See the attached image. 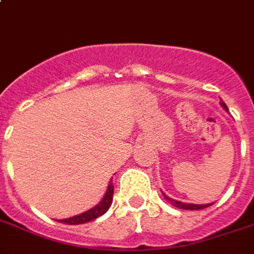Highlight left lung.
Listing matches in <instances>:
<instances>
[{
  "label": "left lung",
  "mask_w": 254,
  "mask_h": 254,
  "mask_svg": "<svg viewBox=\"0 0 254 254\" xmlns=\"http://www.w3.org/2000/svg\"><path fill=\"white\" fill-rule=\"evenodd\" d=\"M220 105L223 107V109H224V111L228 112V107L225 105V103L223 101V100L220 101ZM162 193H163V197H165L167 201H170V203H171L174 207H177V208H181V209H192L193 211V209H203V208H205V207H208V205L212 204V203H208V204H192V203H185V201L175 200V199H173V197L167 196L166 193L163 192V191H162Z\"/></svg>",
  "instance_id": "left-lung-1"
}]
</instances>
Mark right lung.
Listing matches in <instances>:
<instances>
[{
  "mask_svg": "<svg viewBox=\"0 0 254 254\" xmlns=\"http://www.w3.org/2000/svg\"><path fill=\"white\" fill-rule=\"evenodd\" d=\"M112 200H113V183L112 181L109 182V185L107 187V191L104 193L103 199L95 205L92 207L85 212H81L79 215H75L72 217H68V219H62V220H58L63 223V224H68V225H79V224H84V223H88V221H92L100 217L101 215L107 212L109 207L112 204Z\"/></svg>",
  "mask_w": 254,
  "mask_h": 254,
  "instance_id": "obj_1",
  "label": "right lung"
}]
</instances>
